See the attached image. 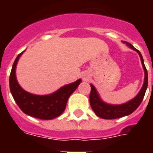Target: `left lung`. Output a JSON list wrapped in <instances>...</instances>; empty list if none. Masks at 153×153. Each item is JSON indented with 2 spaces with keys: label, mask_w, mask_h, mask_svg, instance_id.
<instances>
[{
  "label": "left lung",
  "mask_w": 153,
  "mask_h": 153,
  "mask_svg": "<svg viewBox=\"0 0 153 153\" xmlns=\"http://www.w3.org/2000/svg\"><path fill=\"white\" fill-rule=\"evenodd\" d=\"M124 42L126 43V45L128 47H130L131 49L136 51L139 55L140 59H141L142 65H143V68L144 70V83L142 87L141 90L139 91L138 95L135 97L134 98H133L130 101H128V102L124 103L121 105H111V104L104 102L101 99L95 87L93 86V84H90V86H91V93H90L89 96L90 105H91V107L93 110V111L100 118L106 119V120H112V119L120 118L123 116L130 115L141 104L142 101L144 97L147 88H148V71H147V69L144 65L143 59L140 51L137 50L136 48H134L133 47V45H131L130 43H128L127 42Z\"/></svg>",
  "instance_id": "left-lung-1"
}]
</instances>
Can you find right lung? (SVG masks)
Listing matches in <instances>:
<instances>
[{"mask_svg":"<svg viewBox=\"0 0 153 153\" xmlns=\"http://www.w3.org/2000/svg\"><path fill=\"white\" fill-rule=\"evenodd\" d=\"M23 52L16 57L10 75V89L15 102L23 112L30 116L41 120L56 118L64 112L69 97L76 90L82 80L79 79L74 83L65 85L49 95L41 96L28 93L19 84L15 74L16 65Z\"/></svg>","mask_w":153,"mask_h":153,"instance_id":"add662e5","label":"right lung"}]
</instances>
